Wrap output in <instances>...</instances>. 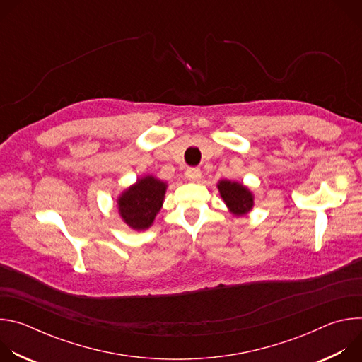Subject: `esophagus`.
I'll return each mask as SVG.
<instances>
[{"mask_svg": "<svg viewBox=\"0 0 362 362\" xmlns=\"http://www.w3.org/2000/svg\"><path fill=\"white\" fill-rule=\"evenodd\" d=\"M185 176H186V179L190 180V182H197V180L200 179V176H202V172H200L199 168H189V169L186 170Z\"/></svg>", "mask_w": 362, "mask_h": 362, "instance_id": "esophagus-1", "label": "esophagus"}]
</instances>
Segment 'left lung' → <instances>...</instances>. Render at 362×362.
<instances>
[{
    "label": "left lung",
    "instance_id": "1",
    "mask_svg": "<svg viewBox=\"0 0 362 362\" xmlns=\"http://www.w3.org/2000/svg\"><path fill=\"white\" fill-rule=\"evenodd\" d=\"M219 193L226 203L230 214L236 216L246 215L253 208V194L242 183L232 180H221L218 183Z\"/></svg>",
    "mask_w": 362,
    "mask_h": 362
}]
</instances>
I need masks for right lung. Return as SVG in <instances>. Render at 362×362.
Wrapping results in <instances>:
<instances>
[{
    "mask_svg": "<svg viewBox=\"0 0 362 362\" xmlns=\"http://www.w3.org/2000/svg\"><path fill=\"white\" fill-rule=\"evenodd\" d=\"M168 185L154 176H144L126 189L117 199L119 214L134 230L151 226L163 206Z\"/></svg>",
    "mask_w": 362,
    "mask_h": 362,
    "instance_id": "add662e5",
    "label": "right lung"
}]
</instances>
